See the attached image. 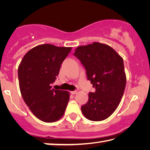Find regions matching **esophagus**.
<instances>
[{"label":"esophagus","mask_w":150,"mask_h":150,"mask_svg":"<svg viewBox=\"0 0 150 150\" xmlns=\"http://www.w3.org/2000/svg\"><path fill=\"white\" fill-rule=\"evenodd\" d=\"M71 93L72 95H75V94L77 93V91H71Z\"/></svg>","instance_id":"34e87169"}]
</instances>
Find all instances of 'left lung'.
Listing matches in <instances>:
<instances>
[{"label":"left lung","instance_id":"1","mask_svg":"<svg viewBox=\"0 0 150 150\" xmlns=\"http://www.w3.org/2000/svg\"><path fill=\"white\" fill-rule=\"evenodd\" d=\"M73 55L84 66L87 79L95 88L81 106L83 115L92 121L105 120L117 108L125 89L122 58L109 45L98 42L77 47Z\"/></svg>","mask_w":150,"mask_h":150}]
</instances>
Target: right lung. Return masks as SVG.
<instances>
[{
	"mask_svg": "<svg viewBox=\"0 0 150 150\" xmlns=\"http://www.w3.org/2000/svg\"><path fill=\"white\" fill-rule=\"evenodd\" d=\"M71 47L43 44L26 53L18 69L20 90L32 112L45 122H53L64 115L69 92L52 88L62 63Z\"/></svg>",
	"mask_w": 150,
	"mask_h": 150,
	"instance_id": "1",
	"label": "right lung"
}]
</instances>
